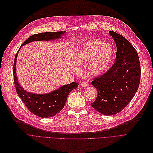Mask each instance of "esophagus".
I'll list each match as a JSON object with an SVG mask.
<instances>
[{
	"instance_id": "obj_1",
	"label": "esophagus",
	"mask_w": 153,
	"mask_h": 153,
	"mask_svg": "<svg viewBox=\"0 0 153 153\" xmlns=\"http://www.w3.org/2000/svg\"><path fill=\"white\" fill-rule=\"evenodd\" d=\"M88 85H89V83H88V82H82V83H81V84H80V85H81V86H82V87H87L88 86Z\"/></svg>"
}]
</instances>
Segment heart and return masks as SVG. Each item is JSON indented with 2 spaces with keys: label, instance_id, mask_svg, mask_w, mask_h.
I'll return each instance as SVG.
<instances>
[{
  "label": "heart",
  "instance_id": "heart-1",
  "mask_svg": "<svg viewBox=\"0 0 153 153\" xmlns=\"http://www.w3.org/2000/svg\"><path fill=\"white\" fill-rule=\"evenodd\" d=\"M113 57L111 46L100 39H93L86 42L76 55L78 62L87 63L88 72L93 75H100L110 66Z\"/></svg>",
  "mask_w": 153,
  "mask_h": 153
}]
</instances>
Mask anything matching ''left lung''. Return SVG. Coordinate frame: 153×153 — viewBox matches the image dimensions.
<instances>
[{"label": "left lung", "instance_id": "left-lung-1", "mask_svg": "<svg viewBox=\"0 0 153 153\" xmlns=\"http://www.w3.org/2000/svg\"><path fill=\"white\" fill-rule=\"evenodd\" d=\"M116 45V61L102 75L93 78L98 92L91 106L99 113L113 115L121 111L134 97L140 83L141 67L136 49L123 36L109 32Z\"/></svg>", "mask_w": 153, "mask_h": 153}]
</instances>
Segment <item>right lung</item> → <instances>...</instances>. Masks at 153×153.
Listing matches in <instances>:
<instances>
[{
	"label": "right lung",
	"instance_id": "1",
	"mask_svg": "<svg viewBox=\"0 0 153 153\" xmlns=\"http://www.w3.org/2000/svg\"><path fill=\"white\" fill-rule=\"evenodd\" d=\"M66 31L43 32L34 34L27 39L22 46L33 41L50 40L61 37ZM21 47L15 56L13 63V82L18 95L23 101L28 110L33 114L41 118H50L56 115L64 108L68 94L71 90L77 88L78 83L72 82L65 85L56 90L47 94H35L27 92L19 84L16 76V61L17 54Z\"/></svg>",
	"mask_w": 153,
	"mask_h": 153
}]
</instances>
